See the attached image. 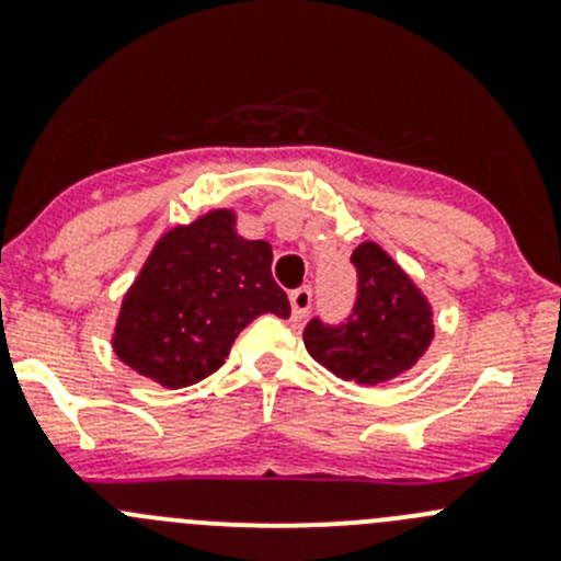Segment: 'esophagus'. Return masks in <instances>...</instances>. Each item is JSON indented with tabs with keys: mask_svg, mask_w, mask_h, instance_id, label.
I'll return each instance as SVG.
<instances>
[{
	"mask_svg": "<svg viewBox=\"0 0 561 561\" xmlns=\"http://www.w3.org/2000/svg\"><path fill=\"white\" fill-rule=\"evenodd\" d=\"M290 307H293V320H304L312 312V290L309 287H298L290 293Z\"/></svg>",
	"mask_w": 561,
	"mask_h": 561,
	"instance_id": "esophagus-1",
	"label": "esophagus"
}]
</instances>
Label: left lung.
<instances>
[{"instance_id":"left-lung-1","label":"left lung","mask_w":561,"mask_h":561,"mask_svg":"<svg viewBox=\"0 0 561 561\" xmlns=\"http://www.w3.org/2000/svg\"><path fill=\"white\" fill-rule=\"evenodd\" d=\"M350 263L358 274L353 312L342 322L312 317L304 344L317 364L342 380L380 386L415 366L434 336L432 309L410 276L366 241Z\"/></svg>"}]
</instances>
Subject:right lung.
Returning <instances> with one entry per match:
<instances>
[{
    "instance_id": "right-lung-1",
    "label": "right lung",
    "mask_w": 561,
    "mask_h": 561,
    "mask_svg": "<svg viewBox=\"0 0 561 561\" xmlns=\"http://www.w3.org/2000/svg\"><path fill=\"white\" fill-rule=\"evenodd\" d=\"M233 225V211H211L162 236L116 322L113 350L129 369L168 388L195 386L254 317H290L271 247L241 239Z\"/></svg>"
}]
</instances>
